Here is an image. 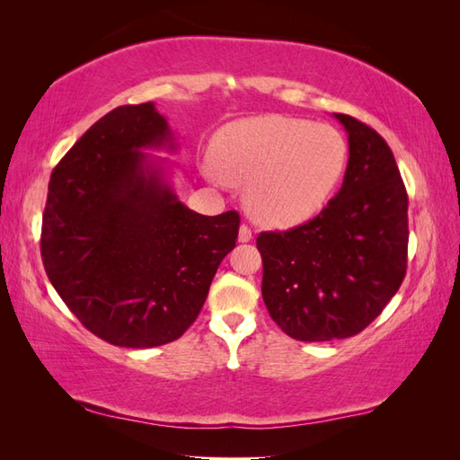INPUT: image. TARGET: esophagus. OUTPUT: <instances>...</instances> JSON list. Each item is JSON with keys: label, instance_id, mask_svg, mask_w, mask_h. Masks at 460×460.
<instances>
[{"label": "esophagus", "instance_id": "esophagus-1", "mask_svg": "<svg viewBox=\"0 0 460 460\" xmlns=\"http://www.w3.org/2000/svg\"><path fill=\"white\" fill-rule=\"evenodd\" d=\"M253 236H252V228L248 226V224H242L240 226V232H238V240L243 243V242H250Z\"/></svg>", "mask_w": 460, "mask_h": 460}]
</instances>
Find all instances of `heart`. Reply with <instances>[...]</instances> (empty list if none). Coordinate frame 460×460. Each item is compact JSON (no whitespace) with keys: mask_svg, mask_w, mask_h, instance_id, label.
Listing matches in <instances>:
<instances>
[{"mask_svg":"<svg viewBox=\"0 0 460 460\" xmlns=\"http://www.w3.org/2000/svg\"><path fill=\"white\" fill-rule=\"evenodd\" d=\"M346 161L339 129L281 114L232 121L212 146L214 175L246 185L248 210L270 226H295L321 212Z\"/></svg>","mask_w":460,"mask_h":460,"instance_id":"heart-1","label":"heart"}]
</instances>
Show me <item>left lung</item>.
Returning <instances> with one entry per match:
<instances>
[{
  "label": "left lung",
  "instance_id": "8db88e82",
  "mask_svg": "<svg viewBox=\"0 0 460 460\" xmlns=\"http://www.w3.org/2000/svg\"><path fill=\"white\" fill-rule=\"evenodd\" d=\"M349 165L319 217L261 232V295L295 341L324 342L364 331L400 289L407 270V190L384 137L352 116Z\"/></svg>",
  "mask_w": 460,
  "mask_h": 460
}]
</instances>
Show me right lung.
<instances>
[{
	"label": "right lung",
	"mask_w": 460,
	"mask_h": 460,
	"mask_svg": "<svg viewBox=\"0 0 460 460\" xmlns=\"http://www.w3.org/2000/svg\"><path fill=\"white\" fill-rule=\"evenodd\" d=\"M175 149L153 102L100 118L49 181L40 258L50 283L98 339L126 349L177 341L199 316L238 240L240 214L182 204L147 153Z\"/></svg>",
	"instance_id": "add662e5"
}]
</instances>
